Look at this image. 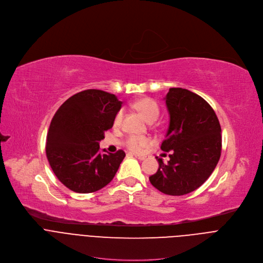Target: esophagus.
<instances>
[{
  "instance_id": "obj_1",
  "label": "esophagus",
  "mask_w": 263,
  "mask_h": 263,
  "mask_svg": "<svg viewBox=\"0 0 263 263\" xmlns=\"http://www.w3.org/2000/svg\"><path fill=\"white\" fill-rule=\"evenodd\" d=\"M134 157L137 158L138 160H144L146 158V156H144V155H137V154H134Z\"/></svg>"
}]
</instances>
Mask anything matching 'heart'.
I'll return each mask as SVG.
<instances>
[{
	"instance_id": "b5f03b06",
	"label": "heart",
	"mask_w": 263,
	"mask_h": 263,
	"mask_svg": "<svg viewBox=\"0 0 263 263\" xmlns=\"http://www.w3.org/2000/svg\"><path fill=\"white\" fill-rule=\"evenodd\" d=\"M134 108L138 112H140V115L143 117V119L148 123L155 122L159 117V107L156 104V102L151 99H141L137 101L134 104ZM122 119H123V110L119 111L116 116V119H115L116 127L121 125ZM148 144H149V139L144 136L131 135V136H128L126 139L127 147L130 148L133 152H140L141 149L146 147Z\"/></svg>"
}]
</instances>
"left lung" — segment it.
Segmentation results:
<instances>
[{"instance_id":"obj_1","label":"left lung","mask_w":263,"mask_h":263,"mask_svg":"<svg viewBox=\"0 0 263 263\" xmlns=\"http://www.w3.org/2000/svg\"><path fill=\"white\" fill-rule=\"evenodd\" d=\"M170 125L161 149L170 152L149 182L159 192L183 196L196 191L214 171L221 151V129L211 106L183 88H170L164 98Z\"/></svg>"}]
</instances>
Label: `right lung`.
Masks as SVG:
<instances>
[{"instance_id":"right-lung-1","label":"right lung","mask_w":263,"mask_h":263,"mask_svg":"<svg viewBox=\"0 0 263 263\" xmlns=\"http://www.w3.org/2000/svg\"><path fill=\"white\" fill-rule=\"evenodd\" d=\"M122 104L116 95L87 89L71 96L56 111L46 153L54 174L68 190L93 193L116 176L125 152L102 154L99 143L114 126Z\"/></svg>"}]
</instances>
